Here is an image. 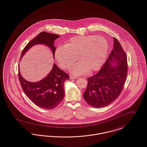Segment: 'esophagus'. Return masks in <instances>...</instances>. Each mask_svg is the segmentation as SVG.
Returning a JSON list of instances; mask_svg holds the SVG:
<instances>
[{"label": "esophagus", "mask_w": 147, "mask_h": 147, "mask_svg": "<svg viewBox=\"0 0 147 147\" xmlns=\"http://www.w3.org/2000/svg\"><path fill=\"white\" fill-rule=\"evenodd\" d=\"M69 78H70L71 79H78L79 77H78V76H72V75H70Z\"/></svg>", "instance_id": "1"}]
</instances>
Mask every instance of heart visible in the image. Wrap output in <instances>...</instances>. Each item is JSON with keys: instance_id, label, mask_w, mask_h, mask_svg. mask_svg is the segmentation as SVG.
<instances>
[{"instance_id": "heart-1", "label": "heart", "mask_w": 147, "mask_h": 147, "mask_svg": "<svg viewBox=\"0 0 147 147\" xmlns=\"http://www.w3.org/2000/svg\"><path fill=\"white\" fill-rule=\"evenodd\" d=\"M109 48L107 40L102 36L86 35L71 38L64 47L57 48L55 57L59 66L70 68L76 61L80 63L72 68L75 75H84L89 71L99 69L105 63Z\"/></svg>"}]
</instances>
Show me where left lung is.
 I'll use <instances>...</instances> for the list:
<instances>
[{"label": "left lung", "instance_id": "obj_1", "mask_svg": "<svg viewBox=\"0 0 147 147\" xmlns=\"http://www.w3.org/2000/svg\"><path fill=\"white\" fill-rule=\"evenodd\" d=\"M113 39V48L106 62L97 74L88 78L83 96L94 108L106 107L115 101L120 95L126 80L127 57L120 42ZM112 64L116 65L112 66Z\"/></svg>", "mask_w": 147, "mask_h": 147}]
</instances>
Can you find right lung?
<instances>
[{
	"label": "right lung",
	"instance_id": "right-lung-1",
	"mask_svg": "<svg viewBox=\"0 0 147 147\" xmlns=\"http://www.w3.org/2000/svg\"><path fill=\"white\" fill-rule=\"evenodd\" d=\"M58 38L59 36L57 34L45 31L40 32L27 44L22 51L21 58L31 47L36 44H44L48 47L54 57L56 48L54 46V42ZM18 78L23 91L35 105L47 109H52L57 107L63 99L64 83L66 80L69 79V76L54 63L50 73L38 82L27 81L22 78L20 70Z\"/></svg>",
	"mask_w": 147,
	"mask_h": 147
}]
</instances>
